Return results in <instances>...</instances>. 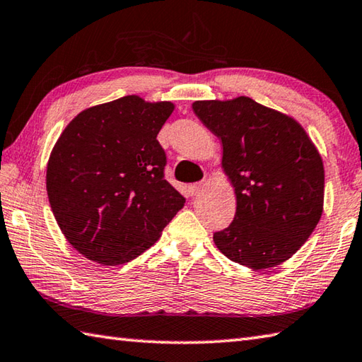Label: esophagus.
Masks as SVG:
<instances>
[{"label": "esophagus", "instance_id": "obj_1", "mask_svg": "<svg viewBox=\"0 0 362 362\" xmlns=\"http://www.w3.org/2000/svg\"><path fill=\"white\" fill-rule=\"evenodd\" d=\"M187 189L189 196H198L202 192V185L201 183H192V185H188Z\"/></svg>", "mask_w": 362, "mask_h": 362}]
</instances>
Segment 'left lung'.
Listing matches in <instances>:
<instances>
[{
    "label": "left lung",
    "mask_w": 362,
    "mask_h": 362,
    "mask_svg": "<svg viewBox=\"0 0 362 362\" xmlns=\"http://www.w3.org/2000/svg\"><path fill=\"white\" fill-rule=\"evenodd\" d=\"M199 120L221 139V166L238 207L214 234L220 252L250 269H269L298 252L323 214V160L304 128L252 98L196 101Z\"/></svg>",
    "instance_id": "left-lung-1"
}]
</instances>
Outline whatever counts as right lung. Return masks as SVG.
Masks as SVG:
<instances>
[{
  "instance_id": "obj_1",
  "label": "right lung",
  "mask_w": 362,
  "mask_h": 362,
  "mask_svg": "<svg viewBox=\"0 0 362 362\" xmlns=\"http://www.w3.org/2000/svg\"><path fill=\"white\" fill-rule=\"evenodd\" d=\"M174 104L123 96L82 110L52 150L47 194L64 238L104 266L134 259L158 240L185 198L164 179L158 136Z\"/></svg>"
}]
</instances>
